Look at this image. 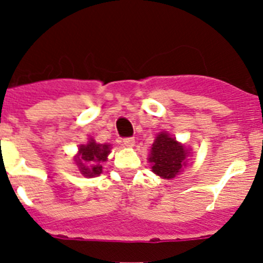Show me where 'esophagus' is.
I'll return each mask as SVG.
<instances>
[{"label":"esophagus","instance_id":"esophagus-1","mask_svg":"<svg viewBox=\"0 0 263 263\" xmlns=\"http://www.w3.org/2000/svg\"><path fill=\"white\" fill-rule=\"evenodd\" d=\"M134 143H136V141H134V138H132V137L122 138V146H124V147H133Z\"/></svg>","mask_w":263,"mask_h":263}]
</instances>
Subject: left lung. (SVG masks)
Here are the masks:
<instances>
[{
  "mask_svg": "<svg viewBox=\"0 0 263 263\" xmlns=\"http://www.w3.org/2000/svg\"><path fill=\"white\" fill-rule=\"evenodd\" d=\"M187 157L185 148L176 139L167 133H160L155 138L148 162L152 163L153 173L160 178L173 179L182 171Z\"/></svg>",
  "mask_w": 263,
  "mask_h": 263,
  "instance_id": "1",
  "label": "left lung"
}]
</instances>
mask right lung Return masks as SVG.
I'll return each mask as SVG.
<instances>
[{
  "mask_svg": "<svg viewBox=\"0 0 263 263\" xmlns=\"http://www.w3.org/2000/svg\"><path fill=\"white\" fill-rule=\"evenodd\" d=\"M109 153V145H100L93 139H90L87 145H81L79 148V155L76 157V163L79 164L80 173L88 178L99 176L103 173L101 163L105 162Z\"/></svg>",
  "mask_w": 263,
  "mask_h": 263,
  "instance_id": "add662e5",
  "label": "right lung"
}]
</instances>
